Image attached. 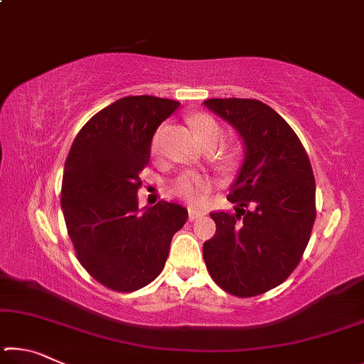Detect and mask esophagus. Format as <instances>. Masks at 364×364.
<instances>
[{"mask_svg": "<svg viewBox=\"0 0 364 364\" xmlns=\"http://www.w3.org/2000/svg\"><path fill=\"white\" fill-rule=\"evenodd\" d=\"M205 213H207V210H200V208L191 207V208H189V221H194V220H197V218L204 217Z\"/></svg>", "mask_w": 364, "mask_h": 364, "instance_id": "esophagus-1", "label": "esophagus"}]
</instances>
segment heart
Listing matches in <instances>:
<instances>
[{
	"mask_svg": "<svg viewBox=\"0 0 364 364\" xmlns=\"http://www.w3.org/2000/svg\"><path fill=\"white\" fill-rule=\"evenodd\" d=\"M191 122H193V125L197 130V134H199L204 147L212 146V144L217 146L218 143H221V139H223V128L220 127V123L215 120L213 117L199 114V115H194L193 119H191ZM162 134H164L162 127L154 133L152 141H151V152L154 156H157L160 152V139H162ZM208 189H210V180L200 175L184 173L181 176H178L173 181L175 193L180 197H183V199L191 200V202H199L202 199V196H204Z\"/></svg>",
	"mask_w": 364,
	"mask_h": 364,
	"instance_id": "heart-1",
	"label": "heart"
}]
</instances>
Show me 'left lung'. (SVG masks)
Masks as SVG:
<instances>
[{
	"mask_svg": "<svg viewBox=\"0 0 364 364\" xmlns=\"http://www.w3.org/2000/svg\"><path fill=\"white\" fill-rule=\"evenodd\" d=\"M244 139L245 159L228 196L236 212H212L204 242L212 279L236 297H255L297 268L316 218V186L304 144L291 125L257 100H207Z\"/></svg>",
	"mask_w": 364,
	"mask_h": 364,
	"instance_id": "8db88e82",
	"label": "left lung"
}]
</instances>
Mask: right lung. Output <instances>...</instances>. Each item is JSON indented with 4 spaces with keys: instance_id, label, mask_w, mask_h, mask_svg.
Masks as SVG:
<instances>
[{
    "instance_id": "1",
    "label": "right lung",
    "mask_w": 364,
    "mask_h": 364,
    "mask_svg": "<svg viewBox=\"0 0 364 364\" xmlns=\"http://www.w3.org/2000/svg\"><path fill=\"white\" fill-rule=\"evenodd\" d=\"M178 106L147 95L122 97L85 123L67 156L60 189L67 232L80 264L110 291L133 292L156 279L188 220L175 202L138 210L152 136Z\"/></svg>"
}]
</instances>
